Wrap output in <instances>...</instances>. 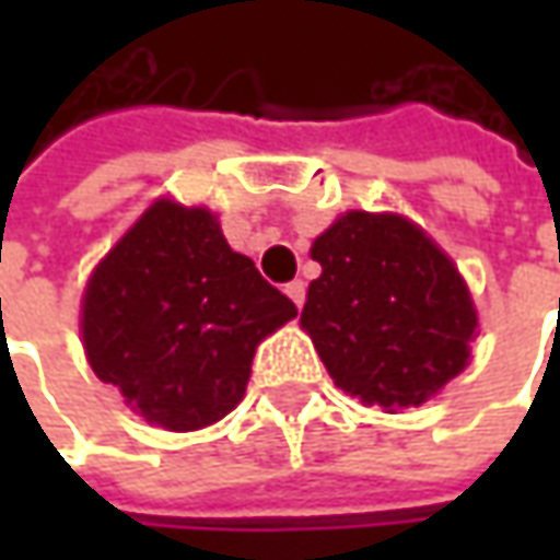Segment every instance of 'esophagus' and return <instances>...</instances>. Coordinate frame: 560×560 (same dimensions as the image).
I'll list each match as a JSON object with an SVG mask.
<instances>
[{
	"label": "esophagus",
	"instance_id": "1",
	"mask_svg": "<svg viewBox=\"0 0 560 560\" xmlns=\"http://www.w3.org/2000/svg\"><path fill=\"white\" fill-rule=\"evenodd\" d=\"M287 295H290L292 302L302 308V305H305V283H302V280H292V283H287Z\"/></svg>",
	"mask_w": 560,
	"mask_h": 560
}]
</instances>
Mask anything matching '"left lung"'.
Listing matches in <instances>:
<instances>
[{"instance_id": "obj_1", "label": "left lung", "mask_w": 560, "mask_h": 560, "mask_svg": "<svg viewBox=\"0 0 560 560\" xmlns=\"http://www.w3.org/2000/svg\"><path fill=\"white\" fill-rule=\"evenodd\" d=\"M312 258L320 277L302 327L339 389L393 411L462 374L477 312L458 268L420 226L349 211L314 240Z\"/></svg>"}]
</instances>
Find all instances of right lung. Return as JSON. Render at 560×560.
Returning <instances> with one entry per match:
<instances>
[{
    "label": "right lung",
    "mask_w": 560,
    "mask_h": 560,
    "mask_svg": "<svg viewBox=\"0 0 560 560\" xmlns=\"http://www.w3.org/2000/svg\"><path fill=\"white\" fill-rule=\"evenodd\" d=\"M295 305L226 246L211 211L155 202L83 295V346L102 383L149 423L199 430L246 393L258 342Z\"/></svg>",
    "instance_id": "1"
}]
</instances>
